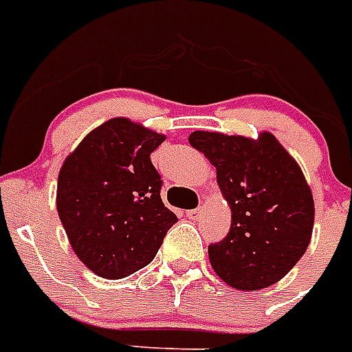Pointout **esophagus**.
<instances>
[{
	"instance_id": "34e87169",
	"label": "esophagus",
	"mask_w": 352,
	"mask_h": 352,
	"mask_svg": "<svg viewBox=\"0 0 352 352\" xmlns=\"http://www.w3.org/2000/svg\"><path fill=\"white\" fill-rule=\"evenodd\" d=\"M186 217L190 218V220H197L200 217V208L199 209H190V211H186Z\"/></svg>"
}]
</instances>
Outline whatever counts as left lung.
<instances>
[{
  "label": "left lung",
  "mask_w": 352,
  "mask_h": 352,
  "mask_svg": "<svg viewBox=\"0 0 352 352\" xmlns=\"http://www.w3.org/2000/svg\"><path fill=\"white\" fill-rule=\"evenodd\" d=\"M190 144L217 168L231 208V229L209 245L221 281L241 292L274 285L297 265L311 241L315 204L302 170L270 132L258 140L195 131Z\"/></svg>",
  "instance_id": "obj_1"
}]
</instances>
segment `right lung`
Returning a JSON list of instances; mask_svg holds the SVG:
<instances>
[{"instance_id":"right-lung-1","label":"right lung","mask_w":352,"mask_h":352,"mask_svg":"<svg viewBox=\"0 0 352 352\" xmlns=\"http://www.w3.org/2000/svg\"><path fill=\"white\" fill-rule=\"evenodd\" d=\"M164 140L129 118H112L85 135L58 171L57 211L71 249L103 279L146 267L177 221L150 161Z\"/></svg>"}]
</instances>
